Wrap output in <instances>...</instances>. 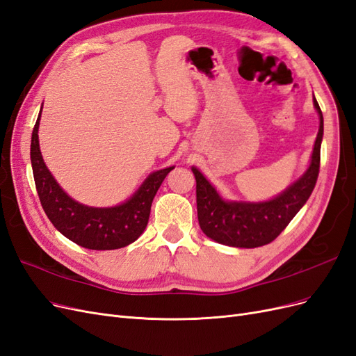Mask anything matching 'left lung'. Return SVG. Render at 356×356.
Instances as JSON below:
<instances>
[{"label": "left lung", "instance_id": "left-lung-1", "mask_svg": "<svg viewBox=\"0 0 356 356\" xmlns=\"http://www.w3.org/2000/svg\"><path fill=\"white\" fill-rule=\"evenodd\" d=\"M314 104L319 114V131L310 165L303 177L275 199L260 203L222 200L200 170L191 168L196 177L197 218L202 232L208 238L236 248L263 246L275 241L303 208L319 175L321 143L324 135V117L315 96Z\"/></svg>", "mask_w": 356, "mask_h": 356}]
</instances>
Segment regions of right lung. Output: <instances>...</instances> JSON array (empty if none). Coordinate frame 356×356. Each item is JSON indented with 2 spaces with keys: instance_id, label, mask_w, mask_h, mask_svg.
<instances>
[{
  "instance_id": "1",
  "label": "right lung",
  "mask_w": 356,
  "mask_h": 356,
  "mask_svg": "<svg viewBox=\"0 0 356 356\" xmlns=\"http://www.w3.org/2000/svg\"><path fill=\"white\" fill-rule=\"evenodd\" d=\"M40 117L41 111L32 131L31 163L41 207L51 224L65 238L88 250H118L135 242L147 227L159 187L174 166L153 172L135 195L118 207H86L71 199L59 187L42 160L38 144Z\"/></svg>"
}]
</instances>
